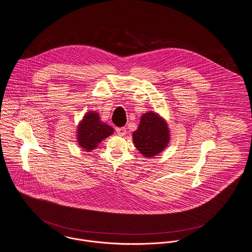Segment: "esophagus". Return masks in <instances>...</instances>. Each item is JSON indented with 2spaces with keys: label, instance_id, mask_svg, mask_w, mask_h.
<instances>
[{
  "label": "esophagus",
  "instance_id": "obj_1",
  "mask_svg": "<svg viewBox=\"0 0 252 252\" xmlns=\"http://www.w3.org/2000/svg\"><path fill=\"white\" fill-rule=\"evenodd\" d=\"M117 134L120 136H124L126 134V127H117Z\"/></svg>",
  "mask_w": 252,
  "mask_h": 252
}]
</instances>
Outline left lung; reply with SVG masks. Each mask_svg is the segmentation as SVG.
Listing matches in <instances>:
<instances>
[{"mask_svg":"<svg viewBox=\"0 0 252 252\" xmlns=\"http://www.w3.org/2000/svg\"><path fill=\"white\" fill-rule=\"evenodd\" d=\"M132 139L141 155L153 158L168 147L171 140L170 128L163 117L154 111H148L141 116Z\"/></svg>","mask_w":252,"mask_h":252,"instance_id":"left-lung-1","label":"left lung"}]
</instances>
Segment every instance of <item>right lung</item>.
<instances>
[{
  "label": "right lung",
  "instance_id": "1",
  "mask_svg": "<svg viewBox=\"0 0 252 252\" xmlns=\"http://www.w3.org/2000/svg\"><path fill=\"white\" fill-rule=\"evenodd\" d=\"M114 133V128L100 120L96 111H88L78 123L77 142L86 153H91L98 144Z\"/></svg>",
  "mask_w": 252,
  "mask_h": 252
}]
</instances>
